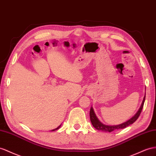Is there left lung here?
<instances>
[{"instance_id": "obj_1", "label": "left lung", "mask_w": 156, "mask_h": 156, "mask_svg": "<svg viewBox=\"0 0 156 156\" xmlns=\"http://www.w3.org/2000/svg\"><path fill=\"white\" fill-rule=\"evenodd\" d=\"M145 98H146V94L144 95V97L140 107L139 108L138 111H137V113H136L133 117L130 118L129 120H128L127 121L120 124V125H104V124H103L97 117L96 115H95V113L94 112L93 107H91L90 111V117L91 122V124H92L93 126L95 128V129H97L98 130H101L103 132H105V133L106 132L111 133V132L116 130L125 129V128H126V126L132 125V124H133L136 121L137 119L140 116V115L141 111L143 108L144 103V101H145Z\"/></svg>"}]
</instances>
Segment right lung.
I'll list each match as a JSON object with an SVG mask.
<instances>
[{"instance_id": "obj_1", "label": "right lung", "mask_w": 156, "mask_h": 156, "mask_svg": "<svg viewBox=\"0 0 156 156\" xmlns=\"http://www.w3.org/2000/svg\"><path fill=\"white\" fill-rule=\"evenodd\" d=\"M61 125H59V126H58L57 128H56V129H53V130H51V131H55V130H58V129H59V128L61 127Z\"/></svg>"}]
</instances>
